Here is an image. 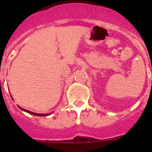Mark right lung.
<instances>
[{"label":"right lung","instance_id":"1","mask_svg":"<svg viewBox=\"0 0 152 152\" xmlns=\"http://www.w3.org/2000/svg\"><path fill=\"white\" fill-rule=\"evenodd\" d=\"M18 107H19V106H18ZM19 108L21 109V110H22L25 111V112L28 113L32 114V115H34V116H49V115H50V114H40V113H36L31 112V111L27 110H25V109L22 108V107H19Z\"/></svg>","mask_w":152,"mask_h":152}]
</instances>
